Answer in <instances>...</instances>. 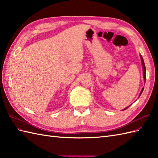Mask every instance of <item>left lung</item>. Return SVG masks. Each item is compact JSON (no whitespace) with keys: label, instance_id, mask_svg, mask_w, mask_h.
Masks as SVG:
<instances>
[{"label":"left lung","instance_id":"8db88e82","mask_svg":"<svg viewBox=\"0 0 158 158\" xmlns=\"http://www.w3.org/2000/svg\"><path fill=\"white\" fill-rule=\"evenodd\" d=\"M140 57H141V61H142V65H143V78H144V80H145V79H146V69H145V63H144V60H143V57H142V56H141V55H140ZM143 89H144V87H143V88L142 89V90H141V93H140V95H139V97L141 96V94H142L143 91ZM128 107H129V106H128V107H127L124 108V110H127V108H128Z\"/></svg>","mask_w":158,"mask_h":158}]
</instances>
